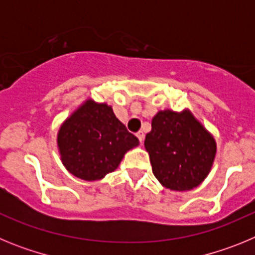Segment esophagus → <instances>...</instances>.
Here are the masks:
<instances>
[{"label":"esophagus","instance_id":"obj_1","mask_svg":"<svg viewBox=\"0 0 255 255\" xmlns=\"http://www.w3.org/2000/svg\"><path fill=\"white\" fill-rule=\"evenodd\" d=\"M136 138L139 139V141H140V143H143V140H144V134H143V131L136 132Z\"/></svg>","mask_w":255,"mask_h":255}]
</instances>
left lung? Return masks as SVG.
<instances>
[{"label": "left lung", "mask_w": 255, "mask_h": 255, "mask_svg": "<svg viewBox=\"0 0 255 255\" xmlns=\"http://www.w3.org/2000/svg\"><path fill=\"white\" fill-rule=\"evenodd\" d=\"M144 147L153 175L164 188L185 191L208 175L216 155V141L189 111H159Z\"/></svg>", "instance_id": "1"}]
</instances>
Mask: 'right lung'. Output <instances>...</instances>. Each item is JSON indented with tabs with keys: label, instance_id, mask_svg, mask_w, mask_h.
I'll return each instance as SVG.
<instances>
[{
	"label": "right lung",
	"instance_id": "add662e5",
	"mask_svg": "<svg viewBox=\"0 0 255 255\" xmlns=\"http://www.w3.org/2000/svg\"><path fill=\"white\" fill-rule=\"evenodd\" d=\"M57 144L69 172L93 181L116 170L124 154L136 147L139 140L110 106L87 101L62 124Z\"/></svg>",
	"mask_w": 255,
	"mask_h": 255
}]
</instances>
